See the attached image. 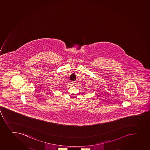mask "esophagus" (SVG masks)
I'll return each mask as SVG.
<instances>
[{
  "instance_id": "1",
  "label": "esophagus",
  "mask_w": 150,
  "mask_h": 150,
  "mask_svg": "<svg viewBox=\"0 0 150 150\" xmlns=\"http://www.w3.org/2000/svg\"><path fill=\"white\" fill-rule=\"evenodd\" d=\"M72 83H73V85H75L76 84V81H73L72 82Z\"/></svg>"
}]
</instances>
